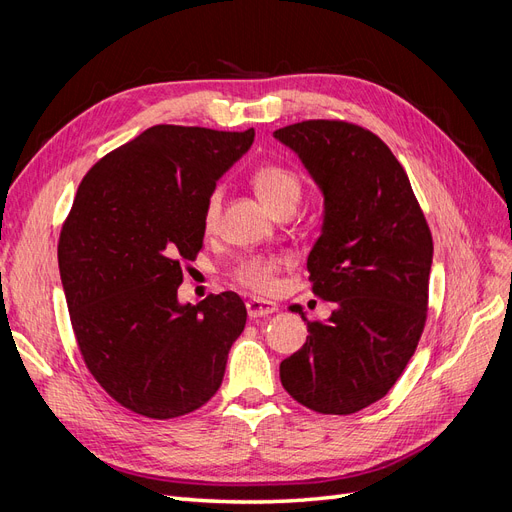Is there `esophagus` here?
<instances>
[{
	"label": "esophagus",
	"instance_id": "obj_1",
	"mask_svg": "<svg viewBox=\"0 0 512 512\" xmlns=\"http://www.w3.org/2000/svg\"><path fill=\"white\" fill-rule=\"evenodd\" d=\"M247 316L250 318H262V316H269L277 312V305L271 301H260V299H250L247 301Z\"/></svg>",
	"mask_w": 512,
	"mask_h": 512
}]
</instances>
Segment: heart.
<instances>
[{
  "mask_svg": "<svg viewBox=\"0 0 512 512\" xmlns=\"http://www.w3.org/2000/svg\"><path fill=\"white\" fill-rule=\"evenodd\" d=\"M252 183L256 192L260 194V198L265 200V205L273 213L286 207L297 209L299 200L303 196V183L297 177V173H292L290 168L280 164L260 166L252 175ZM220 213H222V190L215 188L207 198L205 213H203V224L207 232L218 228ZM280 267H282L280 256H250L239 262L235 271H232V275H235V280L243 288L258 294H267L275 288V275L280 271Z\"/></svg>",
  "mask_w": 512,
  "mask_h": 512,
  "instance_id": "b5f03b06",
  "label": "heart"
}]
</instances>
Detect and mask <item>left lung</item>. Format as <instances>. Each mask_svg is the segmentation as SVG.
I'll list each match as a JSON object with an SVG mask.
<instances>
[{
    "instance_id": "left-lung-1",
    "label": "left lung",
    "mask_w": 512,
    "mask_h": 512,
    "mask_svg": "<svg viewBox=\"0 0 512 512\" xmlns=\"http://www.w3.org/2000/svg\"><path fill=\"white\" fill-rule=\"evenodd\" d=\"M324 196L309 282L335 303L307 322V342L280 365L284 389L320 414L382 399L406 369L427 320L431 232L404 166L380 138L348 121L309 119L275 130Z\"/></svg>"
}]
</instances>
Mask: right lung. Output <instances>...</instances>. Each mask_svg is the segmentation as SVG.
Masks as SVG:
<instances>
[{
  "label": "right lung",
  "instance_id": "1",
  "mask_svg": "<svg viewBox=\"0 0 512 512\" xmlns=\"http://www.w3.org/2000/svg\"><path fill=\"white\" fill-rule=\"evenodd\" d=\"M254 130L153 126L83 177L57 245L83 361L117 404L175 418L218 393L245 327L237 292L179 303L183 260L203 247V213Z\"/></svg>",
  "mask_w": 512,
  "mask_h": 512
}]
</instances>
